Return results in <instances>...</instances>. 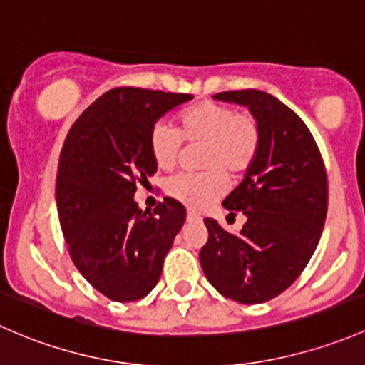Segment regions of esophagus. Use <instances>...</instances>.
I'll use <instances>...</instances> for the list:
<instances>
[{
	"label": "esophagus",
	"instance_id": "obj_1",
	"mask_svg": "<svg viewBox=\"0 0 365 365\" xmlns=\"http://www.w3.org/2000/svg\"><path fill=\"white\" fill-rule=\"evenodd\" d=\"M186 220L190 221V223H200L202 217L198 216V214H195V212H187L186 214Z\"/></svg>",
	"mask_w": 365,
	"mask_h": 365
}]
</instances>
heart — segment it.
<instances>
[{"instance_id":"heart-1","label":"heart","mask_w":365,"mask_h":365,"mask_svg":"<svg viewBox=\"0 0 365 365\" xmlns=\"http://www.w3.org/2000/svg\"><path fill=\"white\" fill-rule=\"evenodd\" d=\"M187 144H204L200 174H179L167 184V193L191 210L209 207L228 187L225 172L237 178L253 165L260 151L262 130L257 118L230 105L204 101L179 115V130L158 123L149 133V149L160 170H172Z\"/></svg>"}]
</instances>
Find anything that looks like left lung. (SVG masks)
Wrapping results in <instances>:
<instances>
[{
  "mask_svg": "<svg viewBox=\"0 0 365 365\" xmlns=\"http://www.w3.org/2000/svg\"><path fill=\"white\" fill-rule=\"evenodd\" d=\"M217 101L247 107L262 130L260 151L223 207L246 216L230 234L205 217V277L221 295L260 304L287 290L313 257L327 217V172L313 135L283 101L258 89L225 91Z\"/></svg>",
  "mask_w": 365,
  "mask_h": 365,
  "instance_id": "obj_1",
  "label": "left lung"
}]
</instances>
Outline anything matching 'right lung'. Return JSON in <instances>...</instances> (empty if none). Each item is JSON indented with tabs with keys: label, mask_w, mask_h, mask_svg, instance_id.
Wrapping results in <instances>:
<instances>
[{
	"label": "right lung",
	"mask_w": 365,
	"mask_h": 365,
	"mask_svg": "<svg viewBox=\"0 0 365 365\" xmlns=\"http://www.w3.org/2000/svg\"><path fill=\"white\" fill-rule=\"evenodd\" d=\"M193 95L115 88L89 105L66 135L56 179L59 225L78 272L115 302L142 299L160 281L186 209L165 197L140 210L133 195L158 167L149 133Z\"/></svg>",
	"instance_id": "right-lung-1"
}]
</instances>
